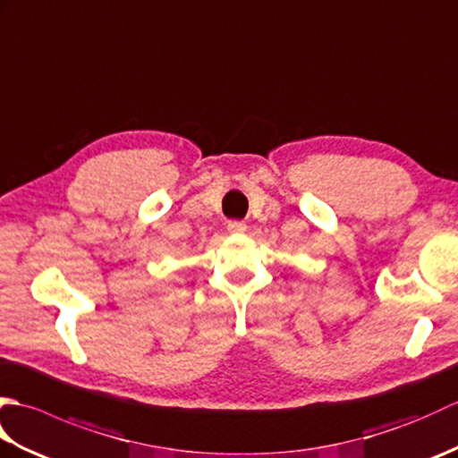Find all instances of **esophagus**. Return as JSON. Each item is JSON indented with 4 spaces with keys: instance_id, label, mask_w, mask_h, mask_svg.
<instances>
[{
    "instance_id": "obj_1",
    "label": "esophagus",
    "mask_w": 458,
    "mask_h": 458,
    "mask_svg": "<svg viewBox=\"0 0 458 458\" xmlns=\"http://www.w3.org/2000/svg\"><path fill=\"white\" fill-rule=\"evenodd\" d=\"M246 222H240V220H232L228 222V232L230 234H242V232H246Z\"/></svg>"
}]
</instances>
